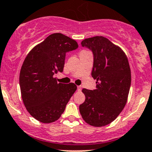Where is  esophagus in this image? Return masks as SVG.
I'll return each instance as SVG.
<instances>
[{"mask_svg":"<svg viewBox=\"0 0 152 152\" xmlns=\"http://www.w3.org/2000/svg\"><path fill=\"white\" fill-rule=\"evenodd\" d=\"M82 86H77V90L78 91H81L82 90Z\"/></svg>","mask_w":152,"mask_h":152,"instance_id":"obj_1","label":"esophagus"}]
</instances>
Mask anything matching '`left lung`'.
I'll use <instances>...</instances> for the list:
<instances>
[{
  "mask_svg": "<svg viewBox=\"0 0 152 152\" xmlns=\"http://www.w3.org/2000/svg\"><path fill=\"white\" fill-rule=\"evenodd\" d=\"M81 44L93 53L91 75L97 82L94 90H82L85 101L79 111L86 123L103 126L113 122L126 104L131 85L129 65L123 50L104 37L87 38Z\"/></svg>",
  "mask_w": 152,
  "mask_h": 152,
  "instance_id": "obj_1",
  "label": "left lung"
}]
</instances>
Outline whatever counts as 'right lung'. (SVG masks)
<instances>
[{"instance_id":"right-lung-1","label":"right lung","mask_w":152,"mask_h":152,"mask_svg":"<svg viewBox=\"0 0 152 152\" xmlns=\"http://www.w3.org/2000/svg\"><path fill=\"white\" fill-rule=\"evenodd\" d=\"M78 47L74 39L52 34L24 60L20 73L21 96L31 115L42 123L58 120L77 89L73 83H57L54 75L63 71L66 53Z\"/></svg>"}]
</instances>
